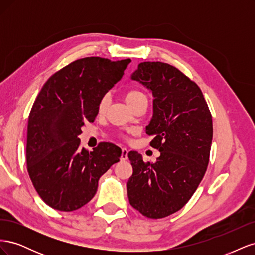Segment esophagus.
I'll return each mask as SVG.
<instances>
[{
    "mask_svg": "<svg viewBox=\"0 0 255 255\" xmlns=\"http://www.w3.org/2000/svg\"><path fill=\"white\" fill-rule=\"evenodd\" d=\"M128 150L127 148H122V152H121V157L120 159L122 161H125L128 159Z\"/></svg>",
    "mask_w": 255,
    "mask_h": 255,
    "instance_id": "esophagus-1",
    "label": "esophagus"
}]
</instances>
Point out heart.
<instances>
[{"instance_id":"b5f03b06","label":"heart","mask_w":255,"mask_h":255,"mask_svg":"<svg viewBox=\"0 0 255 255\" xmlns=\"http://www.w3.org/2000/svg\"><path fill=\"white\" fill-rule=\"evenodd\" d=\"M145 98V96L142 94L141 91L139 90H136V89H132V90H128L127 94L125 95V100L126 102L128 103V105L130 107V109H133V107L140 101L141 99ZM106 104H107V98H103L101 100V102H100V105H99V111L102 112L105 110L106 107Z\"/></svg>"}]
</instances>
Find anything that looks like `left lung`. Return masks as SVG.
<instances>
[{"label":"left lung","instance_id":"1","mask_svg":"<svg viewBox=\"0 0 255 255\" xmlns=\"http://www.w3.org/2000/svg\"><path fill=\"white\" fill-rule=\"evenodd\" d=\"M132 80L152 91L153 117L145 133L160 152L155 163L130 151L133 174L127 187L129 204L152 219L186 204L202 181L210 160L213 120L198 85L175 67L160 61L138 65Z\"/></svg>","mask_w":255,"mask_h":255}]
</instances>
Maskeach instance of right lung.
Wrapping results in <instances>:
<instances>
[{
	"label": "right lung",
	"instance_id": "add662e5",
	"mask_svg": "<svg viewBox=\"0 0 255 255\" xmlns=\"http://www.w3.org/2000/svg\"><path fill=\"white\" fill-rule=\"evenodd\" d=\"M130 59L85 57L54 73L28 116L26 164L38 195L54 210L72 212L94 198L100 176L118 163L121 149L110 142L81 149L85 122H94L105 94Z\"/></svg>",
	"mask_w": 255,
	"mask_h": 255
}]
</instances>
